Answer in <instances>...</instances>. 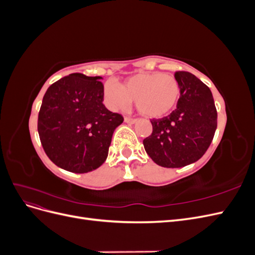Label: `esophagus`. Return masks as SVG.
Listing matches in <instances>:
<instances>
[{
  "instance_id": "34e87169",
  "label": "esophagus",
  "mask_w": 255,
  "mask_h": 255,
  "mask_svg": "<svg viewBox=\"0 0 255 255\" xmlns=\"http://www.w3.org/2000/svg\"><path fill=\"white\" fill-rule=\"evenodd\" d=\"M136 121H137L136 119H132V118H128V117H126V118H125V122H126V123H128V125H134V123H135Z\"/></svg>"
}]
</instances>
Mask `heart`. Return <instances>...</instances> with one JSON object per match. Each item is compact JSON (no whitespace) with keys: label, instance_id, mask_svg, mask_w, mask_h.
<instances>
[{"label":"heart","instance_id":"heart-1","mask_svg":"<svg viewBox=\"0 0 255 255\" xmlns=\"http://www.w3.org/2000/svg\"><path fill=\"white\" fill-rule=\"evenodd\" d=\"M104 98L112 110L127 109L136 101L137 110L148 118H161L179 101L180 85L172 75L161 72L139 73L122 85L113 81L104 85Z\"/></svg>","mask_w":255,"mask_h":255}]
</instances>
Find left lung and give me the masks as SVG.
<instances>
[{"instance_id":"obj_1","label":"left lung","mask_w":255,"mask_h":255,"mask_svg":"<svg viewBox=\"0 0 255 255\" xmlns=\"http://www.w3.org/2000/svg\"><path fill=\"white\" fill-rule=\"evenodd\" d=\"M174 76L180 85L176 109L167 117L152 119V134L143 139L154 163L167 168H181L201 158L217 128L210 88L189 72H175Z\"/></svg>"}]
</instances>
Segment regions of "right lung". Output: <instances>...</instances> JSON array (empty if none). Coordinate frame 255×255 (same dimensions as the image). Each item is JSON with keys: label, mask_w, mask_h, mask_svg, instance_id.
Masks as SVG:
<instances>
[{"label": "right lung", "mask_w": 255, "mask_h": 255, "mask_svg": "<svg viewBox=\"0 0 255 255\" xmlns=\"http://www.w3.org/2000/svg\"><path fill=\"white\" fill-rule=\"evenodd\" d=\"M101 76L72 73L52 84L38 115V133L54 164L74 173L90 172L109 155L115 129L123 122L103 104Z\"/></svg>", "instance_id": "obj_1"}]
</instances>
